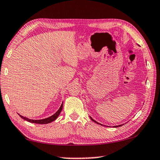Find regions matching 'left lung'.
<instances>
[{
	"label": "left lung",
	"instance_id": "8db88e82",
	"mask_svg": "<svg viewBox=\"0 0 160 160\" xmlns=\"http://www.w3.org/2000/svg\"><path fill=\"white\" fill-rule=\"evenodd\" d=\"M90 119H91V120H92L93 122H95V123H97V124H99V125H102V124H100V123H99V122H96L95 120H93V119L92 118H91V117H90ZM122 125H117V126H114V128H118V127H120V126H122Z\"/></svg>",
	"mask_w": 160,
	"mask_h": 160
}]
</instances>
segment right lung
I'll return each mask as SVG.
<instances>
[{
  "instance_id": "add662e5",
  "label": "right lung",
  "mask_w": 160,
  "mask_h": 160,
  "mask_svg": "<svg viewBox=\"0 0 160 160\" xmlns=\"http://www.w3.org/2000/svg\"><path fill=\"white\" fill-rule=\"evenodd\" d=\"M62 106H63V104L62 103L61 106H60V108H59V110H58L56 112H55L54 115H52V116L49 117V118H45V119H42V120H31V119H28L27 118H25V117L22 116L21 115H18L21 116V118L22 119H23V120H26L28 122H32V123H36V124H48V123H50L53 122L54 120H56L58 118V117L59 116L60 113L61 112V111L62 110Z\"/></svg>"
}]
</instances>
